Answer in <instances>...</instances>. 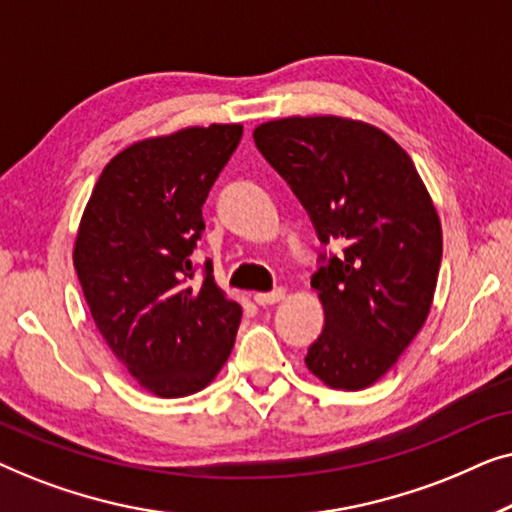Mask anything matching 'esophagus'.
Wrapping results in <instances>:
<instances>
[{"mask_svg":"<svg viewBox=\"0 0 512 512\" xmlns=\"http://www.w3.org/2000/svg\"><path fill=\"white\" fill-rule=\"evenodd\" d=\"M284 289H275V291H268V293H256L254 296V300L258 305H275V303H279V300H284Z\"/></svg>","mask_w":512,"mask_h":512,"instance_id":"obj_1","label":"esophagus"}]
</instances>
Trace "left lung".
I'll list each match as a JSON object with an SVG mask.
<instances>
[{
  "label": "left lung",
  "mask_w": 512,
  "mask_h": 512,
  "mask_svg": "<svg viewBox=\"0 0 512 512\" xmlns=\"http://www.w3.org/2000/svg\"><path fill=\"white\" fill-rule=\"evenodd\" d=\"M254 142L291 186L321 244L312 286L324 331L305 363L333 389H366L424 326L443 233L412 158L373 125L338 116L258 125Z\"/></svg>",
  "instance_id": "1"
}]
</instances>
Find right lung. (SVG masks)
Returning a JSON list of instances; mask_svg holds the SVG:
<instances>
[{
    "label": "right lung",
    "mask_w": 512,
    "mask_h": 512,
    "mask_svg": "<svg viewBox=\"0 0 512 512\" xmlns=\"http://www.w3.org/2000/svg\"><path fill=\"white\" fill-rule=\"evenodd\" d=\"M242 125L144 139L109 160L83 212L74 268L102 338L160 398L207 387L233 349L242 307L193 265L202 205ZM201 279H197V272Z\"/></svg>",
    "instance_id": "add662e5"
}]
</instances>
